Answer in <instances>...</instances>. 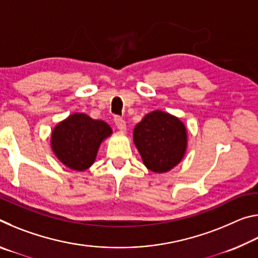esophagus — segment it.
<instances>
[{"label":"esophagus","mask_w":258,"mask_h":258,"mask_svg":"<svg viewBox=\"0 0 258 258\" xmlns=\"http://www.w3.org/2000/svg\"><path fill=\"white\" fill-rule=\"evenodd\" d=\"M115 124H116V126H117V128H118L119 131H121V132H125V130H126V123H125V120L121 118V117H119V116H116L115 117Z\"/></svg>","instance_id":"esophagus-1"}]
</instances>
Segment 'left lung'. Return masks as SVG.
Segmentation results:
<instances>
[{"instance_id":"left-lung-1","label":"left lung","mask_w":258,"mask_h":258,"mask_svg":"<svg viewBox=\"0 0 258 258\" xmlns=\"http://www.w3.org/2000/svg\"><path fill=\"white\" fill-rule=\"evenodd\" d=\"M133 141L146 167L155 173H165L184 157L186 128L177 117L155 110L135 126Z\"/></svg>"}]
</instances>
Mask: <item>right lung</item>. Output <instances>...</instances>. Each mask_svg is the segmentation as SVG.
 Here are the masks:
<instances>
[{
    "mask_svg": "<svg viewBox=\"0 0 258 258\" xmlns=\"http://www.w3.org/2000/svg\"><path fill=\"white\" fill-rule=\"evenodd\" d=\"M111 133V127L103 120L73 113L52 131L51 148L68 168L85 171L94 163L101 142Z\"/></svg>",
    "mask_w": 258,
    "mask_h": 258,
    "instance_id": "right-lung-1",
    "label": "right lung"
}]
</instances>
